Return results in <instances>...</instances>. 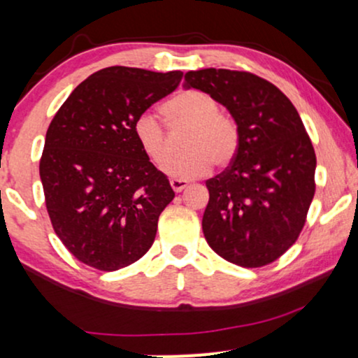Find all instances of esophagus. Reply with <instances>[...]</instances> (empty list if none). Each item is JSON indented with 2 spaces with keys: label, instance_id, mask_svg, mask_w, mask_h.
Segmentation results:
<instances>
[{
  "label": "esophagus",
  "instance_id": "1",
  "mask_svg": "<svg viewBox=\"0 0 358 358\" xmlns=\"http://www.w3.org/2000/svg\"><path fill=\"white\" fill-rule=\"evenodd\" d=\"M170 185H171V188H173V190L178 193V192H182V190H185V188L188 187V182L187 180H180V178H171L170 180Z\"/></svg>",
  "mask_w": 358,
  "mask_h": 358
}]
</instances>
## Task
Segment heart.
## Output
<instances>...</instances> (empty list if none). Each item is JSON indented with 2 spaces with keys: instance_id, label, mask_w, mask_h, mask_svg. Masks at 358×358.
Here are the masks:
<instances>
[{
  "instance_id": "1",
  "label": "heart",
  "mask_w": 358,
  "mask_h": 358,
  "mask_svg": "<svg viewBox=\"0 0 358 358\" xmlns=\"http://www.w3.org/2000/svg\"><path fill=\"white\" fill-rule=\"evenodd\" d=\"M162 113L168 127L188 126L182 136V153L170 156L163 171L180 180L207 173L212 163L225 168L234 162L241 145L239 124L220 113V102L203 90H183L163 102ZM136 141L155 165H162L170 153V136L153 114H141L133 124Z\"/></svg>"
}]
</instances>
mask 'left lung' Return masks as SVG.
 Returning a JSON list of instances; mask_svg holds the SVG:
<instances>
[{"mask_svg": "<svg viewBox=\"0 0 358 358\" xmlns=\"http://www.w3.org/2000/svg\"><path fill=\"white\" fill-rule=\"evenodd\" d=\"M185 87L215 97L241 133L234 162L205 182V239L232 264H271L296 242L315 195L316 155L301 117L276 85L250 72H187Z\"/></svg>", "mask_w": 358, "mask_h": 358, "instance_id": "1", "label": "left lung"}]
</instances>
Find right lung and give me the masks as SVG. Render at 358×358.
<instances>
[{"mask_svg":"<svg viewBox=\"0 0 358 358\" xmlns=\"http://www.w3.org/2000/svg\"><path fill=\"white\" fill-rule=\"evenodd\" d=\"M182 77L102 69L72 90L48 126L40 158L48 217L69 252L90 268H126L153 245L175 192L141 150L133 124Z\"/></svg>","mask_w":358,"mask_h":358,"instance_id":"1","label":"right lung"}]
</instances>
